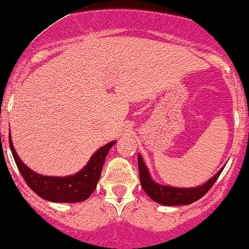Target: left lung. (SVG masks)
I'll list each match as a JSON object with an SVG mask.
<instances>
[{
  "instance_id": "obj_1",
  "label": "left lung",
  "mask_w": 249,
  "mask_h": 249,
  "mask_svg": "<svg viewBox=\"0 0 249 249\" xmlns=\"http://www.w3.org/2000/svg\"><path fill=\"white\" fill-rule=\"evenodd\" d=\"M138 165L139 173H140V183L143 191L154 202L161 205H166V207L189 205L202 198L209 191L211 186L215 184V181L220 177L221 172L224 168V166L222 167L213 177H211L207 183L202 184V185L195 186V188H176V186L161 185V184L153 180L141 154L138 156Z\"/></svg>"
}]
</instances>
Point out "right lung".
Masks as SVG:
<instances>
[{"mask_svg": "<svg viewBox=\"0 0 249 249\" xmlns=\"http://www.w3.org/2000/svg\"><path fill=\"white\" fill-rule=\"evenodd\" d=\"M10 136L12 135L9 134L10 151L27 185L41 198L54 203H78L89 198L100 180L108 152L116 143V141H111L98 148L90 158L88 164L74 175L53 177L39 175L23 164L13 146Z\"/></svg>", "mask_w": 249, "mask_h": 249, "instance_id": "1", "label": "right lung"}]
</instances>
